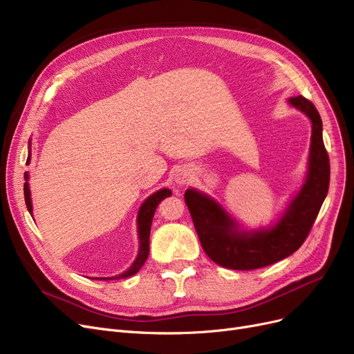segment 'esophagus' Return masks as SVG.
<instances>
[{
	"mask_svg": "<svg viewBox=\"0 0 354 354\" xmlns=\"http://www.w3.org/2000/svg\"><path fill=\"white\" fill-rule=\"evenodd\" d=\"M190 181V177H189V173L184 171V170H180L177 174H176V183L178 184H187Z\"/></svg>",
	"mask_w": 354,
	"mask_h": 354,
	"instance_id": "esophagus-1",
	"label": "esophagus"
}]
</instances>
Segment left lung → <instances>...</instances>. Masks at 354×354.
Returning a JSON list of instances; mask_svg holds the SVG:
<instances>
[{"instance_id": "8db88e82", "label": "left lung", "mask_w": 354, "mask_h": 354, "mask_svg": "<svg viewBox=\"0 0 354 354\" xmlns=\"http://www.w3.org/2000/svg\"><path fill=\"white\" fill-rule=\"evenodd\" d=\"M290 104L313 122L310 167L306 184L274 227L238 230L233 218L216 201L193 189L184 193L201 248L217 265L250 271L292 255L307 239L322 209L330 184V158L323 142L322 116L302 95L291 97Z\"/></svg>"}]
</instances>
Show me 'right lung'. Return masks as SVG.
Masks as SVG:
<instances>
[{
  "label": "right lung",
  "mask_w": 354,
  "mask_h": 354,
  "mask_svg": "<svg viewBox=\"0 0 354 354\" xmlns=\"http://www.w3.org/2000/svg\"><path fill=\"white\" fill-rule=\"evenodd\" d=\"M30 160V158H28ZM27 160V161H28ZM28 178V176L26 174V180ZM168 196H171V192L168 189H162L158 190L157 193H154L153 196H149L140 209L138 213V234H140V252L138 257L136 259V262L132 263V266L125 271L124 274H120L116 277H111V278H100L102 281H113V279H122V278H128L133 274H137L140 271V268L145 263L148 254H149V230H151V223H153V217L156 213V209L158 206L160 201ZM24 198H26V205L28 212L31 213L32 207H31V198H30V190H28V183H24Z\"/></svg>",
  "instance_id": "right-lung-1"
}]
</instances>
